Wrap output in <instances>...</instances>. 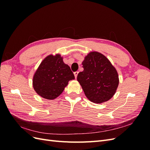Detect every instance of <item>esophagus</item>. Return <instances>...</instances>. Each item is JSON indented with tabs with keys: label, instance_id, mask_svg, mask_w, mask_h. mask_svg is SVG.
Here are the masks:
<instances>
[{
	"label": "esophagus",
	"instance_id": "esophagus-1",
	"mask_svg": "<svg viewBox=\"0 0 150 150\" xmlns=\"http://www.w3.org/2000/svg\"><path fill=\"white\" fill-rule=\"evenodd\" d=\"M78 73H79V72H78V71H76V72H74V76H75V78H77V76H78Z\"/></svg>",
	"mask_w": 150,
	"mask_h": 150
}]
</instances>
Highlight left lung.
I'll use <instances>...</instances> for the list:
<instances>
[{
  "mask_svg": "<svg viewBox=\"0 0 150 150\" xmlns=\"http://www.w3.org/2000/svg\"><path fill=\"white\" fill-rule=\"evenodd\" d=\"M83 71L77 77L86 96L95 103L108 101L118 86V74L110 61L98 52H91L83 63Z\"/></svg>",
  "mask_w": 150,
  "mask_h": 150,
  "instance_id": "obj_1",
  "label": "left lung"
}]
</instances>
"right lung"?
Wrapping results in <instances>:
<instances>
[{
	"label": "right lung",
	"instance_id": "obj_1",
	"mask_svg": "<svg viewBox=\"0 0 150 150\" xmlns=\"http://www.w3.org/2000/svg\"><path fill=\"white\" fill-rule=\"evenodd\" d=\"M70 67L57 54L48 56L42 61L33 78V87L39 96L54 99L62 93L69 81L74 79Z\"/></svg>",
	"mask_w": 150,
	"mask_h": 150
}]
</instances>
